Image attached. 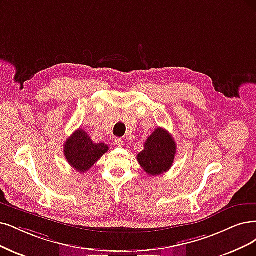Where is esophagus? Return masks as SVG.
<instances>
[{"instance_id": "esophagus-1", "label": "esophagus", "mask_w": 256, "mask_h": 256, "mask_svg": "<svg viewBox=\"0 0 256 256\" xmlns=\"http://www.w3.org/2000/svg\"><path fill=\"white\" fill-rule=\"evenodd\" d=\"M115 144L118 148H122L123 146H124V141H123L121 138H116L115 139Z\"/></svg>"}]
</instances>
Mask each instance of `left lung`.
Returning <instances> with one entry per match:
<instances>
[{"mask_svg":"<svg viewBox=\"0 0 256 256\" xmlns=\"http://www.w3.org/2000/svg\"><path fill=\"white\" fill-rule=\"evenodd\" d=\"M176 154V144L168 132L157 128L144 142L142 152L137 160L146 173L152 176L162 175L171 168Z\"/></svg>","mask_w":256,"mask_h":256,"instance_id":"obj_1","label":"left lung"}]
</instances>
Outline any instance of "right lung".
Instances as JSON below:
<instances>
[{
	"label": "right lung",
	"instance_id": "add662e5",
	"mask_svg": "<svg viewBox=\"0 0 256 256\" xmlns=\"http://www.w3.org/2000/svg\"><path fill=\"white\" fill-rule=\"evenodd\" d=\"M108 150V146L106 144H94L81 128L76 130L64 144L66 160L80 173L88 171Z\"/></svg>",
	"mask_w": 256,
	"mask_h": 256
}]
</instances>
